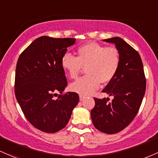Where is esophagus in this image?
<instances>
[{
  "instance_id": "1",
  "label": "esophagus",
  "mask_w": 158,
  "mask_h": 158,
  "mask_svg": "<svg viewBox=\"0 0 158 158\" xmlns=\"http://www.w3.org/2000/svg\"><path fill=\"white\" fill-rule=\"evenodd\" d=\"M85 98V97L83 96V95H79V100H80V101H82Z\"/></svg>"
}]
</instances>
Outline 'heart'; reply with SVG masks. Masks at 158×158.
I'll use <instances>...</instances> for the list:
<instances>
[{
  "mask_svg": "<svg viewBox=\"0 0 158 158\" xmlns=\"http://www.w3.org/2000/svg\"><path fill=\"white\" fill-rule=\"evenodd\" d=\"M77 56L65 53L62 56L61 67L67 76L76 79L82 68L85 75L72 83V91L83 96L91 94L100 87V82L106 84L112 80L118 70L121 57L114 46H106L91 42L80 46L76 51Z\"/></svg>",
  "mask_w": 158,
  "mask_h": 158,
  "instance_id": "1",
  "label": "heart"
}]
</instances>
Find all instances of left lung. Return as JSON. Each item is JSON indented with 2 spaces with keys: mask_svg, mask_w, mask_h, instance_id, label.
Segmentation results:
<instances>
[{
  "mask_svg": "<svg viewBox=\"0 0 158 158\" xmlns=\"http://www.w3.org/2000/svg\"><path fill=\"white\" fill-rule=\"evenodd\" d=\"M103 41L115 45L121 63L115 77L102 91L113 96V100L108 102V98H94L91 116L98 131L113 134L127 127L136 115L145 94L146 81L140 55L132 46L118 37Z\"/></svg>",
  "mask_w": 158,
  "mask_h": 158,
  "instance_id": "obj_1",
  "label": "left lung"
}]
</instances>
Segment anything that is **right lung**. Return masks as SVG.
Returning <instances> with one entry per match:
<instances>
[{"mask_svg":"<svg viewBox=\"0 0 158 158\" xmlns=\"http://www.w3.org/2000/svg\"><path fill=\"white\" fill-rule=\"evenodd\" d=\"M75 42L74 38L43 36L33 41L17 61L15 98L27 121L43 132L52 133L65 127L79 101L75 92L61 94L67 81L60 61Z\"/></svg>","mask_w":158,"mask_h":158,"instance_id":"obj_1","label":"right lung"}]
</instances>
